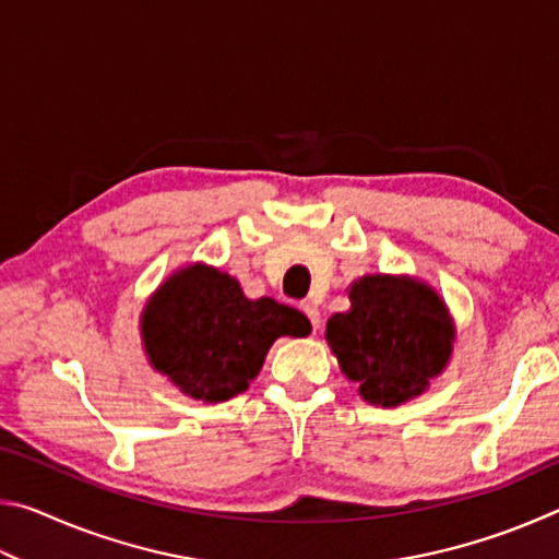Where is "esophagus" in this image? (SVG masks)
I'll list each match as a JSON object with an SVG mask.
<instances>
[{
    "label": "esophagus",
    "mask_w": 559,
    "mask_h": 559,
    "mask_svg": "<svg viewBox=\"0 0 559 559\" xmlns=\"http://www.w3.org/2000/svg\"><path fill=\"white\" fill-rule=\"evenodd\" d=\"M300 310H302V313H306V318L310 320V325H313V330H318L320 328V310H318V306H313V302L306 300V302H300Z\"/></svg>",
    "instance_id": "esophagus-1"
}]
</instances>
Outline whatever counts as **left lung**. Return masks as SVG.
I'll list each match as a JSON object with an SVG mask.
<instances>
[{"label": "left lung", "mask_w": 559, "mask_h": 559, "mask_svg": "<svg viewBox=\"0 0 559 559\" xmlns=\"http://www.w3.org/2000/svg\"><path fill=\"white\" fill-rule=\"evenodd\" d=\"M447 302L424 281L362 276L349 286V310L325 325L340 370L377 406H400L427 390L453 353Z\"/></svg>", "instance_id": "8db88e82"}]
</instances>
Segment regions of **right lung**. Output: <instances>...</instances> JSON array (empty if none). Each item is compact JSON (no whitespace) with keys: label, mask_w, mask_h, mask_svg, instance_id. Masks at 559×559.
<instances>
[{"label":"right lung","mask_w":559,"mask_h":559,"mask_svg":"<svg viewBox=\"0 0 559 559\" xmlns=\"http://www.w3.org/2000/svg\"><path fill=\"white\" fill-rule=\"evenodd\" d=\"M308 333V318L296 308L249 300L239 281L204 263L173 273L140 316L150 365L187 396L210 404L249 390L281 335Z\"/></svg>","instance_id":"obj_1"}]
</instances>
